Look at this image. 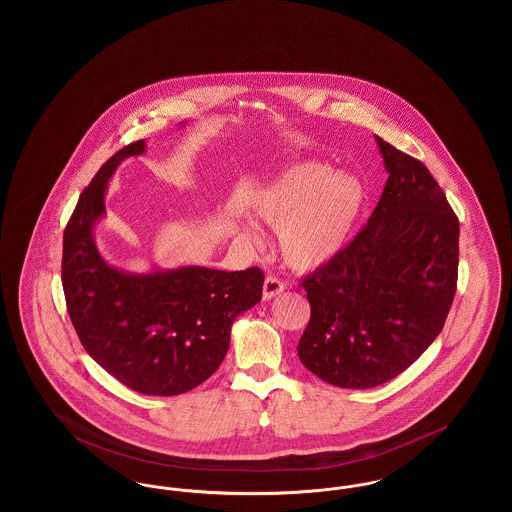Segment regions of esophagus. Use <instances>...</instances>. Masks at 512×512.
I'll list each match as a JSON object with an SVG mask.
<instances>
[{
  "mask_svg": "<svg viewBox=\"0 0 512 512\" xmlns=\"http://www.w3.org/2000/svg\"><path fill=\"white\" fill-rule=\"evenodd\" d=\"M284 290H286V284L278 276H267V280L263 284V297L265 299H272V297L280 295Z\"/></svg>",
  "mask_w": 512,
  "mask_h": 512,
  "instance_id": "1",
  "label": "esophagus"
}]
</instances>
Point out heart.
<instances>
[{"label": "heart", "mask_w": 512, "mask_h": 512, "mask_svg": "<svg viewBox=\"0 0 512 512\" xmlns=\"http://www.w3.org/2000/svg\"><path fill=\"white\" fill-rule=\"evenodd\" d=\"M366 190L353 174L303 163L255 199V209L280 226V249L293 268L320 267L349 244L365 209Z\"/></svg>", "instance_id": "heart-1"}]
</instances>
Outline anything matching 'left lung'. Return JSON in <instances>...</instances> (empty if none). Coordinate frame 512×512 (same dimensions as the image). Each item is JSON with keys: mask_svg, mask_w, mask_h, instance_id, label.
Returning a JSON list of instances; mask_svg holds the SVG:
<instances>
[{"mask_svg": "<svg viewBox=\"0 0 512 512\" xmlns=\"http://www.w3.org/2000/svg\"><path fill=\"white\" fill-rule=\"evenodd\" d=\"M390 172L365 226L301 280L311 320L299 361L320 380L368 390L438 338L457 292L459 219L426 165L376 136Z\"/></svg>", "mask_w": 512, "mask_h": 512, "instance_id": "1", "label": "left lung"}]
</instances>
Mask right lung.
<instances>
[{
  "label": "right lung",
  "instance_id": "1",
  "mask_svg": "<svg viewBox=\"0 0 512 512\" xmlns=\"http://www.w3.org/2000/svg\"><path fill=\"white\" fill-rule=\"evenodd\" d=\"M144 149V140L121 147L78 197L63 234L61 282L88 355L126 388L169 397L219 368L232 322L261 301L265 274L182 267L136 276L101 259L92 230L105 211L107 180L124 157Z\"/></svg>",
  "mask_w": 512,
  "mask_h": 512
}]
</instances>
